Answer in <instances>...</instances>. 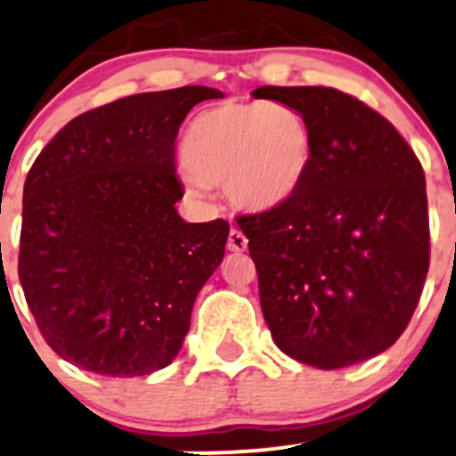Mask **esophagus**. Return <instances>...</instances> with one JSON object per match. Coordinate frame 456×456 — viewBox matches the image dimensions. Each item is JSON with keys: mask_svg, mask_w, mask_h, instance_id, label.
Here are the masks:
<instances>
[{"mask_svg": "<svg viewBox=\"0 0 456 456\" xmlns=\"http://www.w3.org/2000/svg\"><path fill=\"white\" fill-rule=\"evenodd\" d=\"M246 248H248L246 234H243L241 230H237V228L230 230V234H228V250L243 252V250H246Z\"/></svg>", "mask_w": 456, "mask_h": 456, "instance_id": "esophagus-1", "label": "esophagus"}]
</instances>
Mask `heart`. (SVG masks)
<instances>
[{
	"mask_svg": "<svg viewBox=\"0 0 456 456\" xmlns=\"http://www.w3.org/2000/svg\"><path fill=\"white\" fill-rule=\"evenodd\" d=\"M184 184L195 195L224 184L237 208L267 213L298 193L314 162L307 120L285 102H224L182 140Z\"/></svg>",
	"mask_w": 456,
	"mask_h": 456,
	"instance_id": "heart-1",
	"label": "heart"
}]
</instances>
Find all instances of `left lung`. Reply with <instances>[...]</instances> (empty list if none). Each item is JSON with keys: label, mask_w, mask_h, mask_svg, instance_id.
I'll use <instances>...</instances> for the list:
<instances>
[{"label": "left lung", "mask_w": 456, "mask_h": 456, "mask_svg": "<svg viewBox=\"0 0 456 456\" xmlns=\"http://www.w3.org/2000/svg\"><path fill=\"white\" fill-rule=\"evenodd\" d=\"M307 120L314 162L288 204L237 219L276 346L318 369L364 362L406 330L430 263L419 159L384 116L333 87H259Z\"/></svg>", "instance_id": "8db88e82"}]
</instances>
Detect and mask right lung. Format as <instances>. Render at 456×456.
Returning <instances> with one entry per match:
<instances>
[{
	"mask_svg": "<svg viewBox=\"0 0 456 456\" xmlns=\"http://www.w3.org/2000/svg\"><path fill=\"white\" fill-rule=\"evenodd\" d=\"M219 89L147 92L69 120L23 186L19 281L45 342L111 378L164 369L226 252L224 219L177 215L175 138Z\"/></svg>",
	"mask_w": 456,
	"mask_h": 456,
	"instance_id": "right-lung-1",
	"label": "right lung"
}]
</instances>
